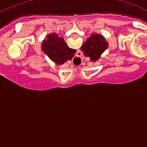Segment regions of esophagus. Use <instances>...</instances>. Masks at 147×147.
Instances as JSON below:
<instances>
[{
	"instance_id": "esophagus-1",
	"label": "esophagus",
	"mask_w": 147,
	"mask_h": 147,
	"mask_svg": "<svg viewBox=\"0 0 147 147\" xmlns=\"http://www.w3.org/2000/svg\"><path fill=\"white\" fill-rule=\"evenodd\" d=\"M77 53H80V54L77 56H76V57L74 58V60H75V62H77V63H80V62H82V58H81L82 54V52H80V51H78Z\"/></svg>"
}]
</instances>
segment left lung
Masks as SVG:
<instances>
[{
	"label": "left lung",
	"instance_id": "1",
	"mask_svg": "<svg viewBox=\"0 0 147 147\" xmlns=\"http://www.w3.org/2000/svg\"><path fill=\"white\" fill-rule=\"evenodd\" d=\"M107 49L108 42L103 35L95 33L87 39L80 49L84 52L85 57L90 58V60L96 62Z\"/></svg>",
	"mask_w": 147,
	"mask_h": 147
}]
</instances>
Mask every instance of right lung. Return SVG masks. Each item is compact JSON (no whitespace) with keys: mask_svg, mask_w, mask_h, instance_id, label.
<instances>
[{"mask_svg":"<svg viewBox=\"0 0 147 147\" xmlns=\"http://www.w3.org/2000/svg\"><path fill=\"white\" fill-rule=\"evenodd\" d=\"M42 51L56 65H61L67 60H71L76 51L69 48L64 39L56 33L48 34L41 45Z\"/></svg>","mask_w":147,"mask_h":147,"instance_id":"right-lung-1","label":"right lung"}]
</instances>
